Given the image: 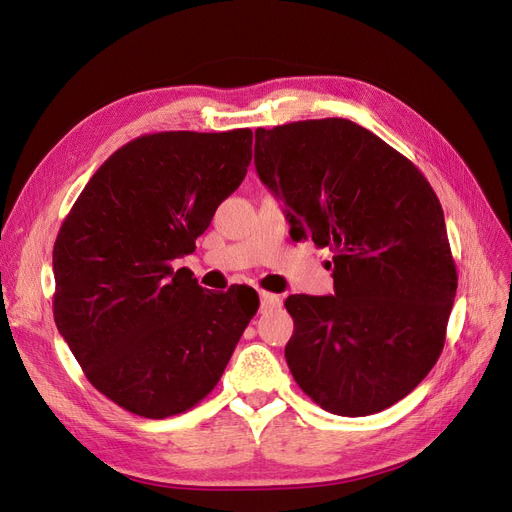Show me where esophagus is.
I'll return each mask as SVG.
<instances>
[{"label":"esophagus","instance_id":"esophagus-1","mask_svg":"<svg viewBox=\"0 0 512 512\" xmlns=\"http://www.w3.org/2000/svg\"><path fill=\"white\" fill-rule=\"evenodd\" d=\"M280 305H282V299L277 297V294L260 290V312H269V309H275Z\"/></svg>","mask_w":512,"mask_h":512}]
</instances>
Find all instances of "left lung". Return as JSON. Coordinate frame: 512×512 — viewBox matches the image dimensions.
I'll list each match as a JSON object with an SVG mask.
<instances>
[{"label":"left lung","mask_w":512,"mask_h":512,"mask_svg":"<svg viewBox=\"0 0 512 512\" xmlns=\"http://www.w3.org/2000/svg\"><path fill=\"white\" fill-rule=\"evenodd\" d=\"M254 162L284 200L290 237L333 252L335 294L286 299L292 378L339 416L397 404L436 365L457 292L436 192L406 156L337 117L258 128Z\"/></svg>","instance_id":"left-lung-1"}]
</instances>
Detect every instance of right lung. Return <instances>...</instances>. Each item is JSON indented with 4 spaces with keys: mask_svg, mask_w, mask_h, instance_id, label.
I'll return each mask as SVG.
<instances>
[{
    "mask_svg": "<svg viewBox=\"0 0 512 512\" xmlns=\"http://www.w3.org/2000/svg\"><path fill=\"white\" fill-rule=\"evenodd\" d=\"M250 162V128L138 136L96 170L61 224L55 324L87 380L123 410L166 418L194 408L258 312L254 288L211 292L173 267Z\"/></svg>",
    "mask_w": 512,
    "mask_h": 512,
    "instance_id": "add662e5",
    "label": "right lung"
}]
</instances>
